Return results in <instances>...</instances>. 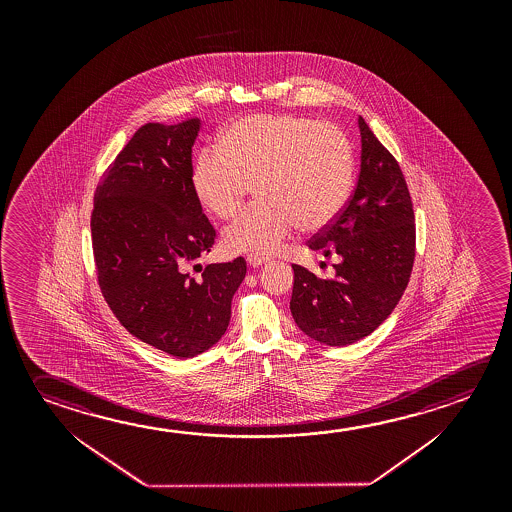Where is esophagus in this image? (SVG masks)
I'll list each match as a JSON object with an SVG mask.
<instances>
[{
  "label": "esophagus",
  "instance_id": "1",
  "mask_svg": "<svg viewBox=\"0 0 512 512\" xmlns=\"http://www.w3.org/2000/svg\"><path fill=\"white\" fill-rule=\"evenodd\" d=\"M248 264L252 266V268H259V266H262V264H266V262H269V257H262V255H255V253H252V255H248Z\"/></svg>",
  "mask_w": 512,
  "mask_h": 512
}]
</instances>
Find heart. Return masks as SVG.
Returning <instances> with one entry per match:
<instances>
[{
    "label": "heart",
    "mask_w": 512,
    "mask_h": 512,
    "mask_svg": "<svg viewBox=\"0 0 512 512\" xmlns=\"http://www.w3.org/2000/svg\"><path fill=\"white\" fill-rule=\"evenodd\" d=\"M355 157L348 135L332 123L294 114H257L228 126L219 148L193 166L203 207L228 219L257 185L260 202L223 232L228 252L277 253L300 227H328L350 198Z\"/></svg>",
    "instance_id": "heart-1"
}]
</instances>
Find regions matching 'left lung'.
I'll return each mask as SVG.
<instances>
[{"label":"left lung","mask_w":512,"mask_h":512,"mask_svg":"<svg viewBox=\"0 0 512 512\" xmlns=\"http://www.w3.org/2000/svg\"><path fill=\"white\" fill-rule=\"evenodd\" d=\"M359 130L361 171L352 198L309 241L310 250L341 257L336 277L293 264L291 314L305 336L328 346L357 343L380 327L414 264V210L402 169L361 116Z\"/></svg>","instance_id":"1"}]
</instances>
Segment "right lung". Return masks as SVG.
Here are the masks:
<instances>
[{
    "label": "right lung",
    "instance_id": "1",
    "mask_svg": "<svg viewBox=\"0 0 512 512\" xmlns=\"http://www.w3.org/2000/svg\"><path fill=\"white\" fill-rule=\"evenodd\" d=\"M200 126H141L101 178L91 216L105 302L132 336L176 359L218 343L246 275L243 257L187 273L216 239L193 187Z\"/></svg>",
    "mask_w": 512,
    "mask_h": 512
}]
</instances>
